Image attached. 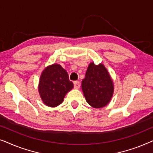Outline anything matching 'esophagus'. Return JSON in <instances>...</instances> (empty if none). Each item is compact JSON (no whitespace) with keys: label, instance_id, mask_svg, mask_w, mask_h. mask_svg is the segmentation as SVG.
Returning a JSON list of instances; mask_svg holds the SVG:
<instances>
[{"label":"esophagus","instance_id":"esophagus-1","mask_svg":"<svg viewBox=\"0 0 153 153\" xmlns=\"http://www.w3.org/2000/svg\"><path fill=\"white\" fill-rule=\"evenodd\" d=\"M74 88L79 89V88H80V83H79V81H74Z\"/></svg>","mask_w":153,"mask_h":153}]
</instances>
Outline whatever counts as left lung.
Returning a JSON list of instances; mask_svg holds the SVG:
<instances>
[{
    "mask_svg": "<svg viewBox=\"0 0 153 153\" xmlns=\"http://www.w3.org/2000/svg\"><path fill=\"white\" fill-rule=\"evenodd\" d=\"M81 87L87 102L94 108L106 106L114 93L113 81L102 64L89 65Z\"/></svg>",
    "mask_w": 153,
    "mask_h": 153,
    "instance_id": "obj_1",
    "label": "left lung"
}]
</instances>
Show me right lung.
I'll return each mask as SVG.
<instances>
[{
  "label": "right lung",
  "instance_id": "obj_1",
  "mask_svg": "<svg viewBox=\"0 0 153 153\" xmlns=\"http://www.w3.org/2000/svg\"><path fill=\"white\" fill-rule=\"evenodd\" d=\"M73 88L68 73L60 65L47 67L41 75L39 93L47 106L55 107L63 101L65 95Z\"/></svg>",
  "mask_w": 153,
  "mask_h": 153
}]
</instances>
